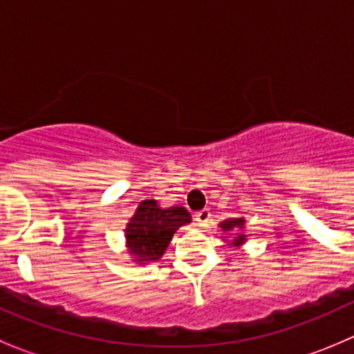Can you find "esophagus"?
<instances>
[{
	"label": "esophagus",
	"mask_w": 354,
	"mask_h": 354,
	"mask_svg": "<svg viewBox=\"0 0 354 354\" xmlns=\"http://www.w3.org/2000/svg\"><path fill=\"white\" fill-rule=\"evenodd\" d=\"M195 221H197V226L202 227V230H205L210 223V210L209 209L200 210V212L195 214Z\"/></svg>",
	"instance_id": "1"
}]
</instances>
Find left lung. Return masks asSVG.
<instances>
[{
  "instance_id": "8db88e82",
  "label": "left lung",
  "mask_w": 354,
  "mask_h": 354,
  "mask_svg": "<svg viewBox=\"0 0 354 354\" xmlns=\"http://www.w3.org/2000/svg\"><path fill=\"white\" fill-rule=\"evenodd\" d=\"M223 231H241L245 227V217H233V219H227L224 223H221ZM246 241V234H236L231 246H241Z\"/></svg>"
}]
</instances>
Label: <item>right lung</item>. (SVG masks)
Masks as SVG:
<instances>
[{
    "label": "right lung",
    "mask_w": 354,
    "mask_h": 354,
    "mask_svg": "<svg viewBox=\"0 0 354 354\" xmlns=\"http://www.w3.org/2000/svg\"><path fill=\"white\" fill-rule=\"evenodd\" d=\"M188 223H192V216L185 207L162 209L156 200L140 202L124 230L131 260L138 263L159 260L176 230Z\"/></svg>",
    "instance_id": "add662e5"
}]
</instances>
